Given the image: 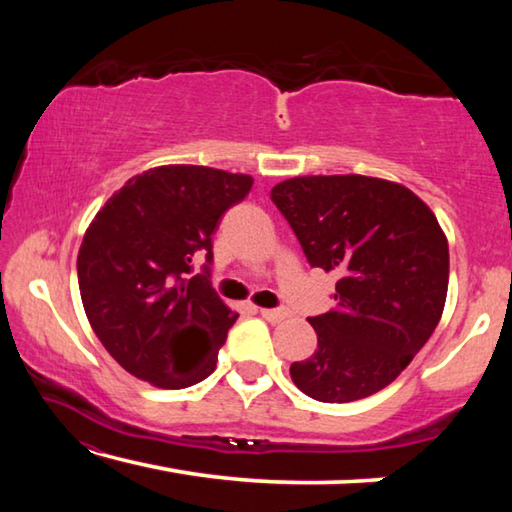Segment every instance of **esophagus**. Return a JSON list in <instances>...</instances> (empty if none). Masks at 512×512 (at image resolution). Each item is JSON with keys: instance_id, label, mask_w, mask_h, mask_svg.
<instances>
[{"instance_id": "esophagus-1", "label": "esophagus", "mask_w": 512, "mask_h": 512, "mask_svg": "<svg viewBox=\"0 0 512 512\" xmlns=\"http://www.w3.org/2000/svg\"><path fill=\"white\" fill-rule=\"evenodd\" d=\"M262 311V318H266L268 323H282L284 318H289L287 309H259Z\"/></svg>"}]
</instances>
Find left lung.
I'll return each mask as SVG.
<instances>
[{
  "mask_svg": "<svg viewBox=\"0 0 512 512\" xmlns=\"http://www.w3.org/2000/svg\"><path fill=\"white\" fill-rule=\"evenodd\" d=\"M309 266L336 271V307L311 316L318 350L291 379L318 402L343 404L391 384L443 316L449 248L411 189L368 176H302L271 189Z\"/></svg>",
  "mask_w": 512,
  "mask_h": 512,
  "instance_id": "1",
  "label": "left lung"
}]
</instances>
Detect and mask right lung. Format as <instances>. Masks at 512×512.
I'll use <instances>...</instances> for the list:
<instances>
[{
    "instance_id": "right-lung-1",
    "label": "right lung",
    "mask_w": 512,
    "mask_h": 512,
    "mask_svg": "<svg viewBox=\"0 0 512 512\" xmlns=\"http://www.w3.org/2000/svg\"><path fill=\"white\" fill-rule=\"evenodd\" d=\"M253 178L194 164L133 176L94 216L76 259L94 334L121 368L158 388L210 377L235 323L210 282L212 235ZM206 253L201 274L193 257Z\"/></svg>"
}]
</instances>
